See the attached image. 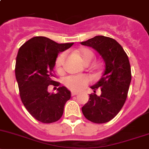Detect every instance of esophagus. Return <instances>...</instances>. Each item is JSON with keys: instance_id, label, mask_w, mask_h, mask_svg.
Wrapping results in <instances>:
<instances>
[{"instance_id": "34e87169", "label": "esophagus", "mask_w": 149, "mask_h": 149, "mask_svg": "<svg viewBox=\"0 0 149 149\" xmlns=\"http://www.w3.org/2000/svg\"><path fill=\"white\" fill-rule=\"evenodd\" d=\"M78 94H79V92H74V91H72V92H71L72 96H74V95H78Z\"/></svg>"}]
</instances>
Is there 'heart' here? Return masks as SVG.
Listing matches in <instances>:
<instances>
[{"label":"heart","instance_id":"1","mask_svg":"<svg viewBox=\"0 0 149 149\" xmlns=\"http://www.w3.org/2000/svg\"><path fill=\"white\" fill-rule=\"evenodd\" d=\"M78 54L81 58L82 61L85 63H90L94 58V54L92 51L89 49H81L78 51ZM66 57L65 52H62L60 55L57 57L56 60L55 66L56 69L58 71L62 70L64 60ZM89 81V79L88 76L85 75H79V76H69L66 77L64 80V83L65 86L70 89L75 91L81 90L85 86H86Z\"/></svg>","mask_w":149,"mask_h":149}]
</instances>
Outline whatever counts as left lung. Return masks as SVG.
<instances>
[{"label": "left lung", "mask_w": 149, "mask_h": 149, "mask_svg": "<svg viewBox=\"0 0 149 149\" xmlns=\"http://www.w3.org/2000/svg\"><path fill=\"white\" fill-rule=\"evenodd\" d=\"M81 44L96 50L105 64L101 79L90 86L95 93L89 95L82 113L90 122L106 123L118 114L126 101L132 78L129 59L122 46L109 37L97 36ZM98 88L100 96L95 94Z\"/></svg>", "instance_id": "left-lung-1"}]
</instances>
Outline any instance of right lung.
Returning a JSON list of instances; mask_svg holds the SVG:
<instances>
[{"label": "right lung", "instance_id": "obj_1", "mask_svg": "<svg viewBox=\"0 0 149 149\" xmlns=\"http://www.w3.org/2000/svg\"><path fill=\"white\" fill-rule=\"evenodd\" d=\"M73 44H57L47 37L36 36L19 49L15 76L20 98L31 116L43 123L58 121L70 98V92L65 86H59L56 94L49 92L48 87L60 84L52 79L56 60L59 53Z\"/></svg>", "mask_w": 149, "mask_h": 149}]
</instances>
